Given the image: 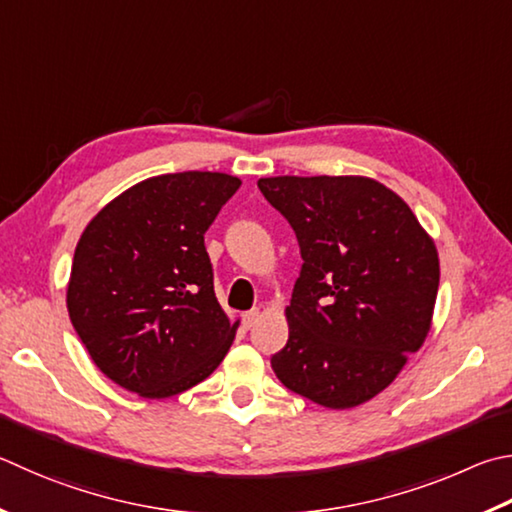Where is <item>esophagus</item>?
Here are the masks:
<instances>
[{
  "label": "esophagus",
  "mask_w": 512,
  "mask_h": 512,
  "mask_svg": "<svg viewBox=\"0 0 512 512\" xmlns=\"http://www.w3.org/2000/svg\"><path fill=\"white\" fill-rule=\"evenodd\" d=\"M257 318H259V309H250V311H246L244 315H241V322H244L246 329H250V327H255Z\"/></svg>",
  "instance_id": "34e87169"
}]
</instances>
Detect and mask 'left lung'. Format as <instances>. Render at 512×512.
I'll return each instance as SVG.
<instances>
[{
    "label": "left lung",
    "mask_w": 512,
    "mask_h": 512,
    "mask_svg": "<svg viewBox=\"0 0 512 512\" xmlns=\"http://www.w3.org/2000/svg\"><path fill=\"white\" fill-rule=\"evenodd\" d=\"M259 190L295 230L304 259L271 358L284 387L331 410L383 392L421 349L439 291V253L396 192L367 176H271Z\"/></svg>",
    "instance_id": "1"
}]
</instances>
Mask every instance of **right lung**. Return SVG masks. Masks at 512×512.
I'll return each instance as SVG.
<instances>
[{"label": "right lung", "instance_id": "obj_1", "mask_svg": "<svg viewBox=\"0 0 512 512\" xmlns=\"http://www.w3.org/2000/svg\"><path fill=\"white\" fill-rule=\"evenodd\" d=\"M239 185L221 172L152 176L82 232L69 318L96 367L127 392L181 394L228 353L239 322L230 324L217 302L203 235Z\"/></svg>", "mask_w": 512, "mask_h": 512}]
</instances>
